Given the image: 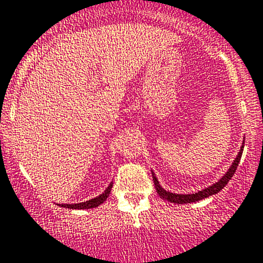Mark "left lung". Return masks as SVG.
<instances>
[{
	"mask_svg": "<svg viewBox=\"0 0 263 263\" xmlns=\"http://www.w3.org/2000/svg\"><path fill=\"white\" fill-rule=\"evenodd\" d=\"M243 145H245V141L242 143L241 149H239L238 155L236 156V158L233 160L232 164L230 166V168L227 170V172L224 174L217 182H215L211 186L206 187V189L201 190V191H197L195 193H187V195H183V193H175V192H170L167 190H164L162 186H161L160 182H158L157 177H156L155 172L152 171V176H154V182H155V187H156V191H157L158 195L163 198V200L172 202V203H177V204H184V203H192V202H197L203 200V198L210 197V196L216 195L226 186L227 182L232 178V176L235 175L236 168H237L239 160H241V156L242 152H243Z\"/></svg>",
	"mask_w": 263,
	"mask_h": 263,
	"instance_id": "obj_1",
	"label": "left lung"
}]
</instances>
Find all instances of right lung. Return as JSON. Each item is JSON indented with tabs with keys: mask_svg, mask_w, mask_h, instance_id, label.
<instances>
[{
	"mask_svg": "<svg viewBox=\"0 0 263 263\" xmlns=\"http://www.w3.org/2000/svg\"><path fill=\"white\" fill-rule=\"evenodd\" d=\"M112 184L114 182H109V184L106 187V190L101 193L100 196L97 197L91 198V200L85 201V202H80V203H62L60 204L61 207H65V209H70V210H89V209H96L99 207L100 204H102L103 202L107 200V197L111 193V189H112Z\"/></svg>",
	"mask_w": 263,
	"mask_h": 263,
	"instance_id": "obj_1",
	"label": "right lung"
}]
</instances>
